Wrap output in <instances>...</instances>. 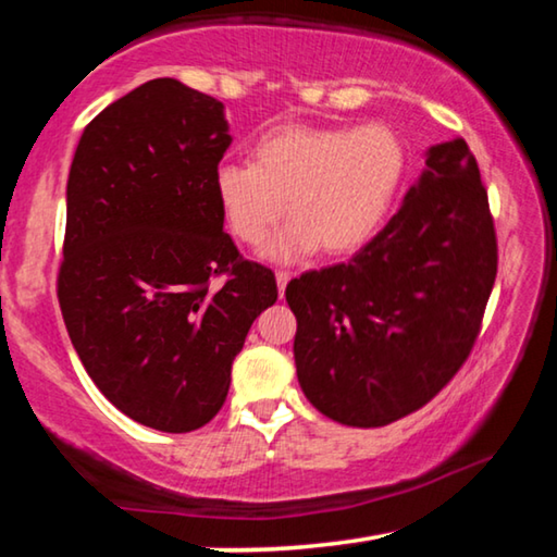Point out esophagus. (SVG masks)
I'll return each mask as SVG.
<instances>
[{
	"mask_svg": "<svg viewBox=\"0 0 557 557\" xmlns=\"http://www.w3.org/2000/svg\"><path fill=\"white\" fill-rule=\"evenodd\" d=\"M275 280H277V289H280V297H282V295H285V287H287V282L292 280V275L287 270H277Z\"/></svg>",
	"mask_w": 557,
	"mask_h": 557,
	"instance_id": "esophagus-1",
	"label": "esophagus"
}]
</instances>
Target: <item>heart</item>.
Wrapping results in <instances>:
<instances>
[{
    "mask_svg": "<svg viewBox=\"0 0 557 557\" xmlns=\"http://www.w3.org/2000/svg\"><path fill=\"white\" fill-rule=\"evenodd\" d=\"M405 145L383 122H287L260 135L250 164L221 162L213 196L228 231L258 248L287 211L292 221L265 248L277 262L322 248L342 258L361 250L388 215L405 176Z\"/></svg>",
    "mask_w": 557,
    "mask_h": 557,
    "instance_id": "b5f03b06",
    "label": "heart"
}]
</instances>
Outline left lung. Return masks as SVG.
I'll return each instance as SVG.
<instances>
[{
    "label": "left lung",
    "mask_w": 557,
    "mask_h": 557,
    "mask_svg": "<svg viewBox=\"0 0 557 557\" xmlns=\"http://www.w3.org/2000/svg\"><path fill=\"white\" fill-rule=\"evenodd\" d=\"M496 280V233L461 137L432 145L400 211L351 262L287 285L297 379L348 428H383L430 403L476 342Z\"/></svg>",
    "instance_id": "obj_1"
}]
</instances>
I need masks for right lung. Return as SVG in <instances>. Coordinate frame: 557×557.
<instances>
[{"instance_id": "obj_1", "label": "right lung", "mask_w": 557, "mask_h": 557, "mask_svg": "<svg viewBox=\"0 0 557 557\" xmlns=\"http://www.w3.org/2000/svg\"><path fill=\"white\" fill-rule=\"evenodd\" d=\"M223 102L154 78L83 129L65 186L59 301L100 393L139 425L213 420L272 270L243 260L213 196L231 147ZM228 274L221 288L210 280Z\"/></svg>"}]
</instances>
